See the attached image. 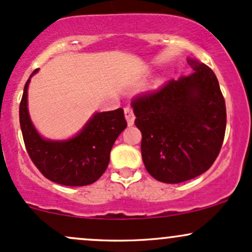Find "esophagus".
Masks as SVG:
<instances>
[{
    "instance_id": "1",
    "label": "esophagus",
    "mask_w": 252,
    "mask_h": 252,
    "mask_svg": "<svg viewBox=\"0 0 252 252\" xmlns=\"http://www.w3.org/2000/svg\"><path fill=\"white\" fill-rule=\"evenodd\" d=\"M124 116H126V122H128V126H131L135 121V116H134V112H132L131 107H126V109H124Z\"/></svg>"
}]
</instances>
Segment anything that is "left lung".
Listing matches in <instances>:
<instances>
[{
    "label": "left lung",
    "mask_w": 252,
    "mask_h": 252,
    "mask_svg": "<svg viewBox=\"0 0 252 252\" xmlns=\"http://www.w3.org/2000/svg\"><path fill=\"white\" fill-rule=\"evenodd\" d=\"M188 63L193 69L190 75L131 103L142 132L143 164L162 183H182L206 172L225 137V99L214 71L196 60Z\"/></svg>",
    "instance_id": "obj_1"
}]
</instances>
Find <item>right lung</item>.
Returning <instances> with one entry per match:
<instances>
[{"mask_svg":"<svg viewBox=\"0 0 252 252\" xmlns=\"http://www.w3.org/2000/svg\"><path fill=\"white\" fill-rule=\"evenodd\" d=\"M35 69L27 80L19 109L20 126L27 153L44 177L67 187L94 183L105 172L110 152L126 128L123 109L95 112L75 136L68 140H48L33 126L27 107V90Z\"/></svg>","mask_w":252,"mask_h":252,"instance_id":"obj_1","label":"right lung"}]
</instances>
